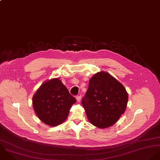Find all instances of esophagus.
Masks as SVG:
<instances>
[{"label":"esophagus","mask_w":160,"mask_h":160,"mask_svg":"<svg viewBox=\"0 0 160 160\" xmlns=\"http://www.w3.org/2000/svg\"><path fill=\"white\" fill-rule=\"evenodd\" d=\"M81 98H82V97L80 95H79V96H77L76 97V99H77V101H78V102H80V100H81Z\"/></svg>","instance_id":"34e87169"}]
</instances>
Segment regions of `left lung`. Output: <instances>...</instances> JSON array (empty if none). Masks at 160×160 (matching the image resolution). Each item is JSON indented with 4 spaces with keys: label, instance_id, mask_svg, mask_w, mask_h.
<instances>
[{
    "label": "left lung",
    "instance_id": "obj_1",
    "mask_svg": "<svg viewBox=\"0 0 160 160\" xmlns=\"http://www.w3.org/2000/svg\"><path fill=\"white\" fill-rule=\"evenodd\" d=\"M128 93L117 79L101 71L89 81L82 102L90 122L99 128L114 125L126 109Z\"/></svg>",
    "mask_w": 160,
    "mask_h": 160
}]
</instances>
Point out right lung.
<instances>
[{
    "mask_svg": "<svg viewBox=\"0 0 160 160\" xmlns=\"http://www.w3.org/2000/svg\"><path fill=\"white\" fill-rule=\"evenodd\" d=\"M32 101L38 118L46 125L55 127L67 119L76 99L62 81L55 78L42 83L32 96Z\"/></svg>",
    "mask_w": 160,
    "mask_h": 160,
    "instance_id": "1",
    "label": "right lung"
}]
</instances>
